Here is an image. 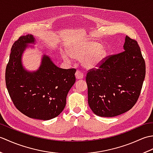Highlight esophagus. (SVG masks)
Wrapping results in <instances>:
<instances>
[{
  "mask_svg": "<svg viewBox=\"0 0 153 153\" xmlns=\"http://www.w3.org/2000/svg\"><path fill=\"white\" fill-rule=\"evenodd\" d=\"M75 76H76V79H83V74L82 72H81L79 70H77L76 74H75Z\"/></svg>",
  "mask_w": 153,
  "mask_h": 153,
  "instance_id": "1",
  "label": "esophagus"
}]
</instances>
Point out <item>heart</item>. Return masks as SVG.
<instances>
[{
  "label": "heart",
  "mask_w": 153,
  "mask_h": 153,
  "mask_svg": "<svg viewBox=\"0 0 153 153\" xmlns=\"http://www.w3.org/2000/svg\"><path fill=\"white\" fill-rule=\"evenodd\" d=\"M68 53L62 52V58L66 62H71L72 57L75 59L82 60V64L87 70L98 68L106 56V48L91 41H83L79 43L70 45Z\"/></svg>",
  "instance_id": "b5f03b06"
}]
</instances>
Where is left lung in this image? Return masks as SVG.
I'll use <instances>...</instances> for the list:
<instances>
[{"label": "left lung", "mask_w": 153, "mask_h": 153, "mask_svg": "<svg viewBox=\"0 0 153 153\" xmlns=\"http://www.w3.org/2000/svg\"><path fill=\"white\" fill-rule=\"evenodd\" d=\"M123 51L106 58L87 74L88 104L94 114L114 117L130 110L140 95L145 62L135 40L126 36Z\"/></svg>", "instance_id": "left-lung-1"}]
</instances>
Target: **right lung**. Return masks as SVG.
<instances>
[{
  "instance_id": "1",
  "label": "right lung",
  "mask_w": 153,
  "mask_h": 153,
  "mask_svg": "<svg viewBox=\"0 0 153 153\" xmlns=\"http://www.w3.org/2000/svg\"><path fill=\"white\" fill-rule=\"evenodd\" d=\"M35 42L33 35L29 34L13 44L6 68V85L19 111L31 118L48 120L65 108L68 93L76 82V70L58 68L46 54L42 56L37 71L27 70L23 66L22 55Z\"/></svg>"
}]
</instances>
